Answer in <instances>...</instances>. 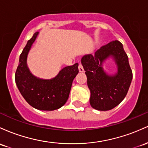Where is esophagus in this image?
Listing matches in <instances>:
<instances>
[{
  "label": "esophagus",
  "instance_id": "esophagus-1",
  "mask_svg": "<svg viewBox=\"0 0 148 148\" xmlns=\"http://www.w3.org/2000/svg\"><path fill=\"white\" fill-rule=\"evenodd\" d=\"M78 69H79V72H84V69H83V66L81 64H79V66H78Z\"/></svg>",
  "mask_w": 148,
  "mask_h": 148
}]
</instances>
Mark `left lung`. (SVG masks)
Returning <instances> with one entry per match:
<instances>
[{"label":"left lung","instance_id":"8db88e82","mask_svg":"<svg viewBox=\"0 0 148 148\" xmlns=\"http://www.w3.org/2000/svg\"><path fill=\"white\" fill-rule=\"evenodd\" d=\"M109 58L115 61L117 72L108 74L102 64ZM91 92L89 103L97 110H110L125 98L133 74L129 59L119 41L114 40L101 47L94 55L86 54L81 59Z\"/></svg>","mask_w":148,"mask_h":148}]
</instances>
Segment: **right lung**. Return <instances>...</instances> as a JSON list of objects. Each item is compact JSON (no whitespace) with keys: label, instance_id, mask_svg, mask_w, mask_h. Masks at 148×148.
Instances as JSON below:
<instances>
[{"label":"right lung","instance_id":"obj_1","mask_svg":"<svg viewBox=\"0 0 148 148\" xmlns=\"http://www.w3.org/2000/svg\"><path fill=\"white\" fill-rule=\"evenodd\" d=\"M39 33H35L19 56L15 73L18 89L26 102L36 109L54 110L69 99L73 81L78 73V64L64 68L52 79H41L33 75L27 66V56Z\"/></svg>","mask_w":148,"mask_h":148}]
</instances>
